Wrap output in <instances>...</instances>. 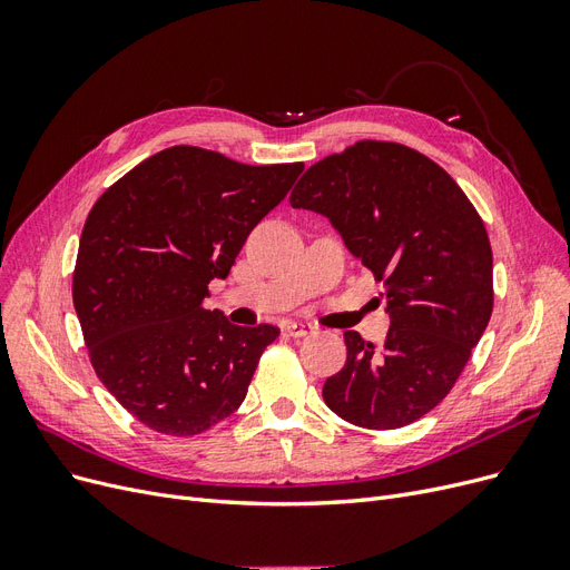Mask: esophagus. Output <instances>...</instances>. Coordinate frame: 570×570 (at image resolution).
I'll use <instances>...</instances> for the list:
<instances>
[{
    "mask_svg": "<svg viewBox=\"0 0 570 570\" xmlns=\"http://www.w3.org/2000/svg\"><path fill=\"white\" fill-rule=\"evenodd\" d=\"M285 331H287V335H292V337H306V335L314 333V325L289 321V323L285 325Z\"/></svg>",
    "mask_w": 570,
    "mask_h": 570,
    "instance_id": "esophagus-1",
    "label": "esophagus"
}]
</instances>
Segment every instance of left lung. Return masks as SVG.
Listing matches in <instances>:
<instances>
[{
  "label": "left lung",
  "instance_id": "obj_1",
  "mask_svg": "<svg viewBox=\"0 0 570 570\" xmlns=\"http://www.w3.org/2000/svg\"><path fill=\"white\" fill-rule=\"evenodd\" d=\"M289 204L331 220L387 297L385 342L344 333L347 364L325 381V404L371 430L419 421L450 394L492 316V247L473 204L421 151L375 140L314 164Z\"/></svg>",
  "mask_w": 570,
  "mask_h": 570
}]
</instances>
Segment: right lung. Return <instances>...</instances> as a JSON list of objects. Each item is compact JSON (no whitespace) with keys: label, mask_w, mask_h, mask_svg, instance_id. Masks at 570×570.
I'll list each match as a JSON object with an SVG mask.
<instances>
[{"label":"right lung","mask_w":570,"mask_h":570,"mask_svg":"<svg viewBox=\"0 0 570 570\" xmlns=\"http://www.w3.org/2000/svg\"><path fill=\"white\" fill-rule=\"evenodd\" d=\"M302 170L178 145L137 164L92 206L73 306L97 377L147 428L199 435L245 402L281 331L233 325L204 299Z\"/></svg>","instance_id":"add662e5"}]
</instances>
